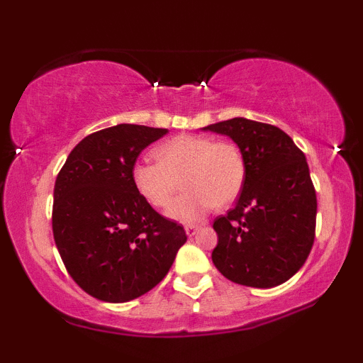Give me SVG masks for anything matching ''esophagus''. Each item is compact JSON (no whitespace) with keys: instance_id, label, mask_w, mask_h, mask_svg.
I'll return each mask as SVG.
<instances>
[{"instance_id":"34e87169","label":"esophagus","mask_w":363,"mask_h":363,"mask_svg":"<svg viewBox=\"0 0 363 363\" xmlns=\"http://www.w3.org/2000/svg\"><path fill=\"white\" fill-rule=\"evenodd\" d=\"M198 230H200V226H196V225H188L185 228V231H186L188 236H195L196 233H198Z\"/></svg>"}]
</instances>
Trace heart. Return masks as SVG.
<instances>
[{"mask_svg": "<svg viewBox=\"0 0 363 363\" xmlns=\"http://www.w3.org/2000/svg\"><path fill=\"white\" fill-rule=\"evenodd\" d=\"M152 162L132 167V183L153 208H167L180 183L185 193L168 210L172 220L195 223L215 208H226L240 196L246 182V162L231 142L203 135H177L153 148Z\"/></svg>", "mask_w": 363, "mask_h": 363, "instance_id": "b5f03b06", "label": "heart"}]
</instances>
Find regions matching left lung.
<instances>
[{
    "instance_id": "1",
    "label": "left lung",
    "mask_w": 363,
    "mask_h": 363,
    "mask_svg": "<svg viewBox=\"0 0 363 363\" xmlns=\"http://www.w3.org/2000/svg\"><path fill=\"white\" fill-rule=\"evenodd\" d=\"M201 130L230 137L246 162L236 206L213 223V264L236 284H282L304 266L314 245L317 198L306 155L281 128L245 117Z\"/></svg>"
}]
</instances>
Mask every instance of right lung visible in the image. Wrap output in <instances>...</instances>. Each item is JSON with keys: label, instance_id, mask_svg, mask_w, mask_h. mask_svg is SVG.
Masks as SVG:
<instances>
[{"label": "right lung", "instance_id": "right-lung-1", "mask_svg": "<svg viewBox=\"0 0 363 363\" xmlns=\"http://www.w3.org/2000/svg\"><path fill=\"white\" fill-rule=\"evenodd\" d=\"M167 128L133 123L104 128L69 153L54 185L52 233L77 286L104 302H127L153 289L186 242L183 226L138 195L132 167Z\"/></svg>", "mask_w": 363, "mask_h": 363}]
</instances>
